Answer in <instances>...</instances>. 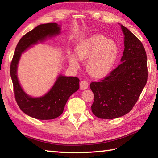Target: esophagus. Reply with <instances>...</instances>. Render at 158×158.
<instances>
[{
  "instance_id": "34e87169",
  "label": "esophagus",
  "mask_w": 158,
  "mask_h": 158,
  "mask_svg": "<svg viewBox=\"0 0 158 158\" xmlns=\"http://www.w3.org/2000/svg\"><path fill=\"white\" fill-rule=\"evenodd\" d=\"M89 87V83H88L85 80H82V81L80 82V89L81 90H85L88 89Z\"/></svg>"
}]
</instances>
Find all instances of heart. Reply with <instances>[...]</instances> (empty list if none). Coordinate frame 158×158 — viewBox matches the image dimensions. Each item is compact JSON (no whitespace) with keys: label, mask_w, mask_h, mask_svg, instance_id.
Segmentation results:
<instances>
[{"label":"heart","mask_w":158,"mask_h":158,"mask_svg":"<svg viewBox=\"0 0 158 158\" xmlns=\"http://www.w3.org/2000/svg\"><path fill=\"white\" fill-rule=\"evenodd\" d=\"M118 53V48L113 41L101 35H95L79 45L77 56L80 60L90 58L87 69L90 75L101 78L108 74L113 68ZM71 63L77 65V60L72 58Z\"/></svg>","instance_id":"heart-1"}]
</instances>
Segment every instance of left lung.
Listing matches in <instances>:
<instances>
[{
    "mask_svg": "<svg viewBox=\"0 0 158 158\" xmlns=\"http://www.w3.org/2000/svg\"><path fill=\"white\" fill-rule=\"evenodd\" d=\"M125 49L121 63L105 78L90 84L94 94L92 112L100 118L113 119L132 110L148 79L146 53L143 44L121 25Z\"/></svg>",
    "mask_w": 158,
    "mask_h": 158,
    "instance_id": "1",
    "label": "left lung"
}]
</instances>
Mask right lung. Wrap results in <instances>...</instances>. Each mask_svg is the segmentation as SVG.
<instances>
[{
    "instance_id": "obj_1",
    "label": "right lung",
    "mask_w": 158,
    "mask_h": 158,
    "mask_svg": "<svg viewBox=\"0 0 158 158\" xmlns=\"http://www.w3.org/2000/svg\"><path fill=\"white\" fill-rule=\"evenodd\" d=\"M60 31L56 23H48L37 26L29 31L19 41L10 64V75L16 102L23 113L37 119L51 120L59 116L63 112L68 98L79 89V78L60 75L46 95L41 98H33L23 92L19 83L17 69L21 53L38 41L58 34Z\"/></svg>"
}]
</instances>
